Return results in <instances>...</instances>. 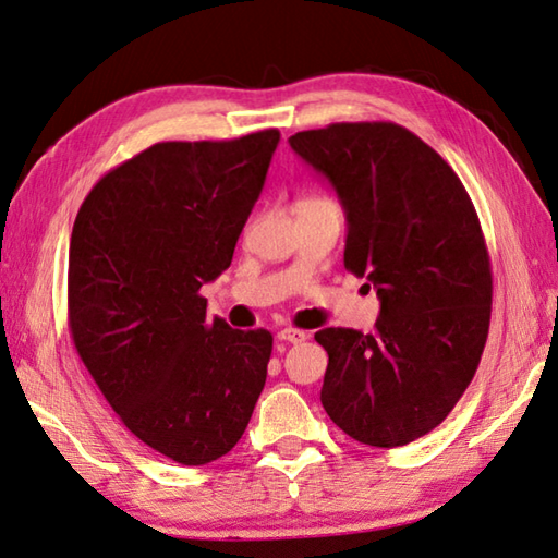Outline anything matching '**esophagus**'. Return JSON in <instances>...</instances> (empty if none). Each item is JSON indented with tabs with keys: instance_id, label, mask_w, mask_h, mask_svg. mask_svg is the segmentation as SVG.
I'll return each mask as SVG.
<instances>
[{
	"instance_id": "esophagus-1",
	"label": "esophagus",
	"mask_w": 558,
	"mask_h": 558,
	"mask_svg": "<svg viewBox=\"0 0 558 558\" xmlns=\"http://www.w3.org/2000/svg\"><path fill=\"white\" fill-rule=\"evenodd\" d=\"M277 337L281 339V342L299 344V342H305V339H308V332H303V329H295V327H283V329H279Z\"/></svg>"
}]
</instances>
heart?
Instances as JSON below:
<instances>
[{
  "label": "heart",
  "mask_w": 558,
  "mask_h": 558,
  "mask_svg": "<svg viewBox=\"0 0 558 558\" xmlns=\"http://www.w3.org/2000/svg\"><path fill=\"white\" fill-rule=\"evenodd\" d=\"M311 204H332L325 197H305L303 202H299V207H311Z\"/></svg>",
  "instance_id": "1"
}]
</instances>
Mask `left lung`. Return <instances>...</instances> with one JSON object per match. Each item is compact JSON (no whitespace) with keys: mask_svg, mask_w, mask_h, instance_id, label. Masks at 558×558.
Wrapping results in <instances>:
<instances>
[{"mask_svg":"<svg viewBox=\"0 0 558 558\" xmlns=\"http://www.w3.org/2000/svg\"><path fill=\"white\" fill-rule=\"evenodd\" d=\"M291 149L323 173L347 211L344 267L380 299L375 332L325 327L320 402L373 448L434 430L472 383L492 320V263L454 170L395 122L295 132Z\"/></svg>","mask_w":558,"mask_h":558,"instance_id":"1","label":"left lung"}]
</instances>
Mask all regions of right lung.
<instances>
[{"mask_svg":"<svg viewBox=\"0 0 558 558\" xmlns=\"http://www.w3.org/2000/svg\"><path fill=\"white\" fill-rule=\"evenodd\" d=\"M279 130L158 142L88 192L70 241L74 347L120 422L180 464L229 452L267 380L271 332L207 317Z\"/></svg>","mask_w":558,"mask_h":558,"instance_id":"add662e5","label":"right lung"}]
</instances>
